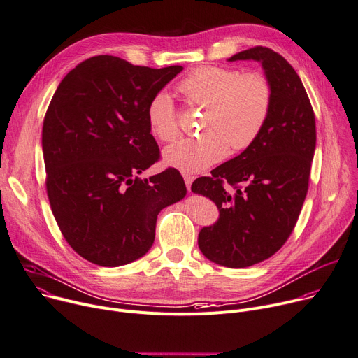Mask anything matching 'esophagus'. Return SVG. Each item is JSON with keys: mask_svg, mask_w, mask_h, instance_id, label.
Segmentation results:
<instances>
[{"mask_svg": "<svg viewBox=\"0 0 358 358\" xmlns=\"http://www.w3.org/2000/svg\"><path fill=\"white\" fill-rule=\"evenodd\" d=\"M183 179H185V185H186L187 190L190 192V186H192V182H194V176L189 175V173H185V175H183Z\"/></svg>", "mask_w": 358, "mask_h": 358, "instance_id": "34e87169", "label": "esophagus"}]
</instances>
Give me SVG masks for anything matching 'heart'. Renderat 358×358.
Listing matches in <instances>:
<instances>
[{
	"instance_id": "1",
	"label": "heart",
	"mask_w": 358,
	"mask_h": 358,
	"mask_svg": "<svg viewBox=\"0 0 358 358\" xmlns=\"http://www.w3.org/2000/svg\"><path fill=\"white\" fill-rule=\"evenodd\" d=\"M180 93L192 106L206 107L202 137L182 139L163 150V162L186 173L205 171L225 157L232 149L248 148L261 133L271 108V87L259 74L203 66L192 70L179 85ZM152 134L162 142L179 136L178 112L172 97L159 92L148 106Z\"/></svg>"
}]
</instances>
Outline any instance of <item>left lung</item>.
Listing matches in <instances>:
<instances>
[{"label":"left lung","mask_w":358,"mask_h":358,"mask_svg":"<svg viewBox=\"0 0 358 358\" xmlns=\"http://www.w3.org/2000/svg\"><path fill=\"white\" fill-rule=\"evenodd\" d=\"M262 64L271 87L268 119L241 155L192 183L209 198L219 219L199 232L202 254L228 268H246L272 257L291 235L308 192L315 152V116L292 66L266 47L243 50L228 62Z\"/></svg>","instance_id":"obj_1"}]
</instances>
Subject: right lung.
Returning a JSON list of instances; mask_svg holds the SVG:
<instances>
[{"mask_svg":"<svg viewBox=\"0 0 358 358\" xmlns=\"http://www.w3.org/2000/svg\"><path fill=\"white\" fill-rule=\"evenodd\" d=\"M183 70L96 56L73 69L43 123L45 187L71 248L100 266H120L153 245L159 212L186 196L176 169L141 179L159 159L149 101Z\"/></svg>","mask_w":358,"mask_h":358,"instance_id":"right-lung-1","label":"right lung"}]
</instances>
